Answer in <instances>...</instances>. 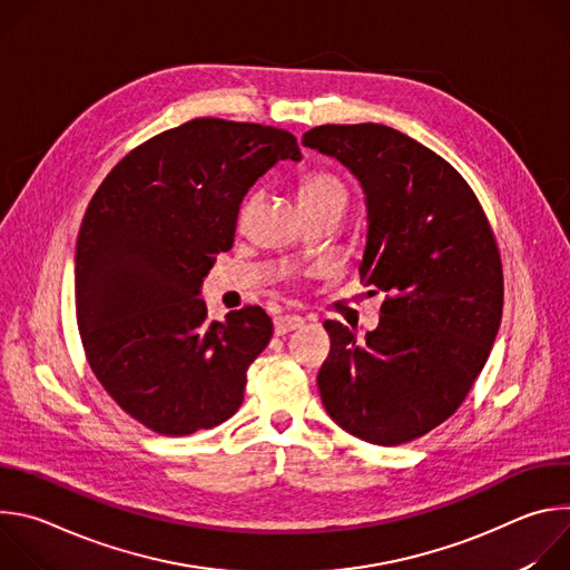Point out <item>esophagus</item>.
<instances>
[{"label":"esophagus","mask_w":570,"mask_h":570,"mask_svg":"<svg viewBox=\"0 0 570 570\" xmlns=\"http://www.w3.org/2000/svg\"><path fill=\"white\" fill-rule=\"evenodd\" d=\"M302 327H304V317H299V315H277L275 317V334L277 336L291 334V332L302 330Z\"/></svg>","instance_id":"34e87169"}]
</instances>
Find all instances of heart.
<instances>
[{"mask_svg":"<svg viewBox=\"0 0 570 570\" xmlns=\"http://www.w3.org/2000/svg\"><path fill=\"white\" fill-rule=\"evenodd\" d=\"M299 203L302 205H308V203H320V200H347V189L343 185V180L330 171H313V174H306L302 180H299ZM255 196H250L246 203H243V209L240 214L246 212L250 205H253Z\"/></svg>","mask_w":570,"mask_h":570,"instance_id":"1","label":"heart"}]
</instances>
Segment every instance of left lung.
I'll list each match as a JSON object with an SVG mask.
<instances>
[{"label": "left lung", "mask_w": 570, "mask_h": 570, "mask_svg": "<svg viewBox=\"0 0 570 570\" xmlns=\"http://www.w3.org/2000/svg\"><path fill=\"white\" fill-rule=\"evenodd\" d=\"M304 146L341 159L367 198L358 275L385 293L361 341L336 320L317 387L330 417L379 446L446 422L490 358L503 315V264L487 214L444 157L381 124L315 126Z\"/></svg>", "instance_id": "1"}]
</instances>
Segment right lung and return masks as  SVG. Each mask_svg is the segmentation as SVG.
Masks as SVG:
<instances>
[{"label":"right lung","instance_id":"add662e5","mask_svg":"<svg viewBox=\"0 0 570 570\" xmlns=\"http://www.w3.org/2000/svg\"><path fill=\"white\" fill-rule=\"evenodd\" d=\"M275 126L191 119L132 148L99 185L76 240V322L86 358L132 420L191 435L229 420L273 338L262 306L207 317L200 282L234 243L238 205L279 159Z\"/></svg>","mask_w":570,"mask_h":570}]
</instances>
